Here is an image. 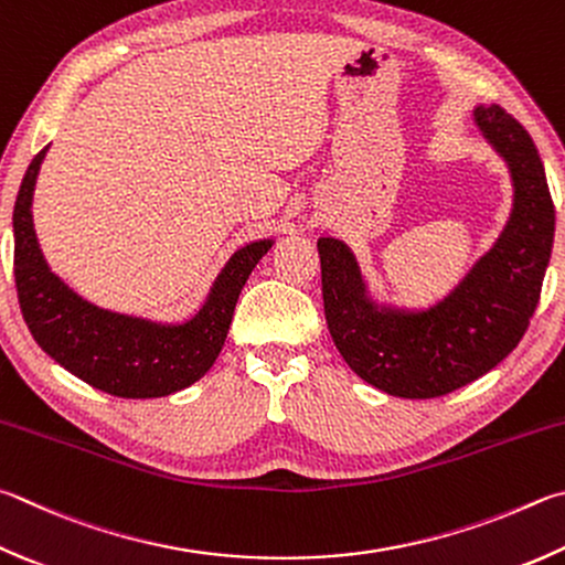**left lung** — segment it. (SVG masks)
Instances as JSON below:
<instances>
[{"label": "left lung", "mask_w": 565, "mask_h": 565, "mask_svg": "<svg viewBox=\"0 0 565 565\" xmlns=\"http://www.w3.org/2000/svg\"><path fill=\"white\" fill-rule=\"evenodd\" d=\"M475 122L507 160L514 210L447 299L427 311L377 306L353 252L341 239H318L328 331L353 373L387 395L427 399L477 381L514 351L539 306L556 224L543 162L501 106L475 108Z\"/></svg>", "instance_id": "1"}]
</instances>
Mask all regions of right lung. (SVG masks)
<instances>
[{
    "label": "right lung",
    "mask_w": 565,
    "mask_h": 565,
    "mask_svg": "<svg viewBox=\"0 0 565 565\" xmlns=\"http://www.w3.org/2000/svg\"><path fill=\"white\" fill-rule=\"evenodd\" d=\"M46 150L29 162L12 217L17 296L34 341L68 373L116 397H162L198 383L217 361L242 286L274 242H252L234 254L188 323L166 326L98 309L51 274L39 249L32 194Z\"/></svg>",
    "instance_id": "right-lung-1"
}]
</instances>
